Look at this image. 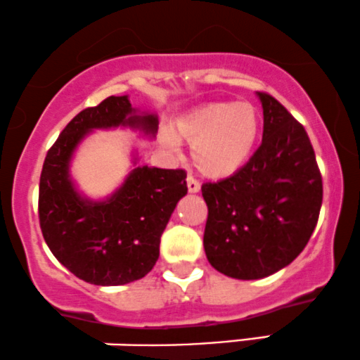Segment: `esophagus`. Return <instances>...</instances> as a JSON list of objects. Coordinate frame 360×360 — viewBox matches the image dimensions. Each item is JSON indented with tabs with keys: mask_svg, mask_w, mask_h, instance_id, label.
<instances>
[{
	"mask_svg": "<svg viewBox=\"0 0 360 360\" xmlns=\"http://www.w3.org/2000/svg\"><path fill=\"white\" fill-rule=\"evenodd\" d=\"M186 181H188V191H189V193H198V191H200L201 184H200V181L196 179L195 176H191V174H189Z\"/></svg>",
	"mask_w": 360,
	"mask_h": 360,
	"instance_id": "1",
	"label": "esophagus"
}]
</instances>
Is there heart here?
<instances>
[{
  "label": "heart",
  "mask_w": 360,
  "mask_h": 360,
  "mask_svg": "<svg viewBox=\"0 0 360 360\" xmlns=\"http://www.w3.org/2000/svg\"><path fill=\"white\" fill-rule=\"evenodd\" d=\"M177 133L191 143L195 164L210 176H229L250 159L259 131L258 110L250 102H208L176 121ZM171 128L162 131L169 148L181 140Z\"/></svg>",
  "instance_id": "1"
}]
</instances>
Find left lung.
<instances>
[{
    "mask_svg": "<svg viewBox=\"0 0 360 360\" xmlns=\"http://www.w3.org/2000/svg\"><path fill=\"white\" fill-rule=\"evenodd\" d=\"M263 140L246 165L205 183L203 246L217 271L258 280L301 255L318 224L323 181L306 129L270 94L258 92Z\"/></svg>",
    "mask_w": 360,
    "mask_h": 360,
    "instance_id": "8db88e82",
    "label": "left lung"
}]
</instances>
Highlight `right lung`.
<instances>
[{"label":"right lung","instance_id":"obj_1","mask_svg":"<svg viewBox=\"0 0 360 360\" xmlns=\"http://www.w3.org/2000/svg\"><path fill=\"white\" fill-rule=\"evenodd\" d=\"M141 129L155 135V114H136L128 96H110L71 120L47 152L39 183V222L63 266L94 285H124L159 259L160 236L188 193L186 171L138 165L108 200H86L75 189L70 160L92 129Z\"/></svg>","mask_w":360,"mask_h":360}]
</instances>
